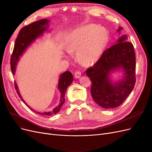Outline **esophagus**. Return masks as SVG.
I'll use <instances>...</instances> for the list:
<instances>
[{
  "mask_svg": "<svg viewBox=\"0 0 152 152\" xmlns=\"http://www.w3.org/2000/svg\"><path fill=\"white\" fill-rule=\"evenodd\" d=\"M74 75H75V77L76 78H80V77L81 76V72L79 71V70H77L75 72V74H74Z\"/></svg>",
  "mask_w": 152,
  "mask_h": 152,
  "instance_id": "34e87169",
  "label": "esophagus"
}]
</instances>
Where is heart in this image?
I'll use <instances>...</instances> for the list:
<instances>
[{
    "label": "heart",
    "instance_id": "heart-1",
    "mask_svg": "<svg viewBox=\"0 0 152 152\" xmlns=\"http://www.w3.org/2000/svg\"><path fill=\"white\" fill-rule=\"evenodd\" d=\"M107 33L102 28L88 24L75 29L66 45L69 53L77 51V57L84 64H91L100 56L107 41Z\"/></svg>",
    "mask_w": 152,
    "mask_h": 152
}]
</instances>
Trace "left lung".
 I'll return each mask as SVG.
<instances>
[{
  "label": "left lung",
  "mask_w": 152,
  "mask_h": 152,
  "mask_svg": "<svg viewBox=\"0 0 152 152\" xmlns=\"http://www.w3.org/2000/svg\"><path fill=\"white\" fill-rule=\"evenodd\" d=\"M122 29L119 27L118 31ZM119 68L125 75L118 83L109 80L110 72ZM136 58L133 44L123 35L110 48L103 52L93 66L86 70L91 80V93L94 101L106 109L117 107L133 91L136 82Z\"/></svg>",
  "instance_id": "obj_1"
}]
</instances>
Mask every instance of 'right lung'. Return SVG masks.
Masks as SVG:
<instances>
[{
	"mask_svg": "<svg viewBox=\"0 0 152 152\" xmlns=\"http://www.w3.org/2000/svg\"><path fill=\"white\" fill-rule=\"evenodd\" d=\"M48 22L49 21L48 19H41L38 20V21H35L34 23L29 24L28 26H24V28L20 30L18 35V37L15 39L14 50L11 57H10V69H11V71L13 75H14L15 74V66L17 65V62L19 59V57L21 56L25 50L28 48V46L30 44H31V43L34 40H35L36 38H38L39 35L43 33L44 31L46 29V26L45 25L48 24ZM73 80H74V78H73L72 73L70 72L66 71L60 75L58 82V88L61 93L60 103L52 111L45 113L35 111L33 110V109H31L29 106H28L22 99L21 96H20L15 82H14V86L19 97L21 99L23 102L25 103V104H26V106L31 111H33L38 114L43 115V116H51V115L55 114L59 112L63 104L65 102V94L66 92V91L68 87L71 84Z\"/></svg>",
	"mask_w": 152,
	"mask_h": 152,
	"instance_id": "add662e5",
	"label": "right lung"
}]
</instances>
